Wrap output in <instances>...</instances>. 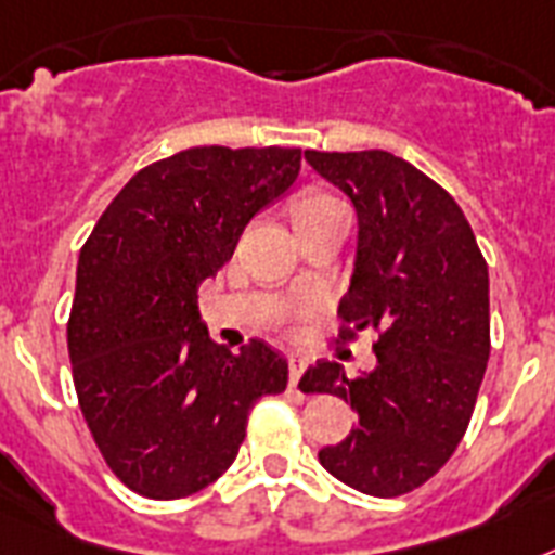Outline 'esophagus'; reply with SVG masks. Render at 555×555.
I'll return each mask as SVG.
<instances>
[{
  "label": "esophagus",
  "instance_id": "esophagus-1",
  "mask_svg": "<svg viewBox=\"0 0 555 555\" xmlns=\"http://www.w3.org/2000/svg\"><path fill=\"white\" fill-rule=\"evenodd\" d=\"M306 365H309V357L306 354H297V351L288 354V386H297V379H300V374L306 371Z\"/></svg>",
  "mask_w": 555,
  "mask_h": 555
}]
</instances>
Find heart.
<instances>
[{"label": "heart", "instance_id": "heart-1", "mask_svg": "<svg viewBox=\"0 0 555 555\" xmlns=\"http://www.w3.org/2000/svg\"><path fill=\"white\" fill-rule=\"evenodd\" d=\"M343 206L340 201L334 198L332 192H323V190H306L300 192L292 204V215H295V223L300 221H309V218H318V215H326L332 209Z\"/></svg>", "mask_w": 555, "mask_h": 555}]
</instances>
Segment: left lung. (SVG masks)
Listing matches in <instances>:
<instances>
[{
  "label": "left lung",
  "mask_w": 555,
  "mask_h": 555,
  "mask_svg": "<svg viewBox=\"0 0 555 555\" xmlns=\"http://www.w3.org/2000/svg\"><path fill=\"white\" fill-rule=\"evenodd\" d=\"M306 162L357 206L360 244L337 343L377 332V365L346 377L320 360L306 393L351 402L360 425L320 465L369 496H402L437 474L468 431L491 354L488 263L474 229L437 181L386 150Z\"/></svg>",
  "instance_id": "obj_1"
}]
</instances>
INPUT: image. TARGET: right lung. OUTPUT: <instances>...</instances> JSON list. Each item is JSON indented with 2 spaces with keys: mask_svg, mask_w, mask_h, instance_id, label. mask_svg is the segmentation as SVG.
<instances>
[{
  "mask_svg": "<svg viewBox=\"0 0 555 555\" xmlns=\"http://www.w3.org/2000/svg\"><path fill=\"white\" fill-rule=\"evenodd\" d=\"M300 150L192 146L139 169L81 246L67 320L73 386L107 468L146 499L204 491L235 462L288 363L209 340L198 288L249 218L295 184Z\"/></svg>",
  "mask_w": 555,
  "mask_h": 555,
  "instance_id": "obj_1",
  "label": "right lung"
}]
</instances>
